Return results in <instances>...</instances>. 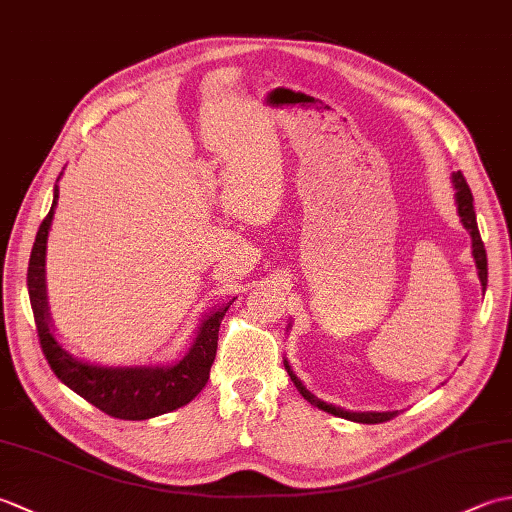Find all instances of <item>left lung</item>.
Wrapping results in <instances>:
<instances>
[{
  "mask_svg": "<svg viewBox=\"0 0 512 512\" xmlns=\"http://www.w3.org/2000/svg\"><path fill=\"white\" fill-rule=\"evenodd\" d=\"M453 182V189H455V204H458V213H460V220L464 224L466 231L471 235V244H473V259H475V266H477V277L482 281V290H486V281H488V264H486V250H484V242L480 237V231H477V220H475V209H473V193L469 189V184H466L462 171H455L451 176ZM286 369H288V376L295 387L299 389V394L306 398L310 405L319 407L323 411L332 413V416H339L345 420H354V422H363V424H378V422H387L396 416V411H345L341 407H334L328 405V402L319 400L317 396L312 394V391L306 389V385L301 383L297 378V374L292 372L288 361H284Z\"/></svg>",
  "mask_w": 512,
  "mask_h": 512,
  "instance_id": "obj_1",
  "label": "left lung"
}]
</instances>
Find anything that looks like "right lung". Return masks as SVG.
<instances>
[{
	"label": "right lung",
	"instance_id": "add662e5",
	"mask_svg": "<svg viewBox=\"0 0 512 512\" xmlns=\"http://www.w3.org/2000/svg\"><path fill=\"white\" fill-rule=\"evenodd\" d=\"M57 200L59 187L54 184L50 213L43 217L28 262V297L32 314H35L41 350L46 354L50 369L63 385H68L112 418L147 420L187 405L209 380L217 352V332H220V323L228 306L235 299L206 314L200 328L195 330V341L189 352L173 365L105 367L79 361L68 350H63V345L54 336L46 301V242Z\"/></svg>",
	"mask_w": 512,
	"mask_h": 512
}]
</instances>
